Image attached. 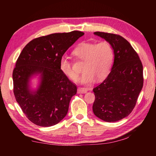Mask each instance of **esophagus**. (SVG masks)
Masks as SVG:
<instances>
[{
	"label": "esophagus",
	"instance_id": "34e87169",
	"mask_svg": "<svg viewBox=\"0 0 156 156\" xmlns=\"http://www.w3.org/2000/svg\"><path fill=\"white\" fill-rule=\"evenodd\" d=\"M87 91V89L86 88H83V87H79L78 89V94H84L86 93Z\"/></svg>",
	"mask_w": 156,
	"mask_h": 156
}]
</instances>
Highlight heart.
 <instances>
[{"instance_id": "1", "label": "heart", "mask_w": 156, "mask_h": 156, "mask_svg": "<svg viewBox=\"0 0 156 156\" xmlns=\"http://www.w3.org/2000/svg\"><path fill=\"white\" fill-rule=\"evenodd\" d=\"M73 55L76 59L84 61V73L80 81L83 84H91L96 79L101 81L110 72L113 61V50L107 41L98 43L83 42L73 49ZM61 72L72 81H77L79 73L73 69L72 62L65 56L60 60Z\"/></svg>"}]
</instances>
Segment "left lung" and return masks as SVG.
Listing matches in <instances>:
<instances>
[{
	"instance_id": "left-lung-1",
	"label": "left lung",
	"mask_w": 156,
	"mask_h": 156,
	"mask_svg": "<svg viewBox=\"0 0 156 156\" xmlns=\"http://www.w3.org/2000/svg\"><path fill=\"white\" fill-rule=\"evenodd\" d=\"M109 42L114 52L112 71L94 87L93 112L105 122H116L128 116L136 105L143 87V67L131 44L120 35L96 31Z\"/></svg>"
}]
</instances>
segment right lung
<instances>
[{"instance_id":"add662e5","label":"right lung","mask_w":156,"mask_h":156,"mask_svg":"<svg viewBox=\"0 0 156 156\" xmlns=\"http://www.w3.org/2000/svg\"><path fill=\"white\" fill-rule=\"evenodd\" d=\"M83 35L73 31L38 37L26 44L18 56L12 75L14 94L26 117L35 125L51 126L67 115L77 87L61 72L60 60ZM36 73H41L40 86L31 92L28 80Z\"/></svg>"}]
</instances>
